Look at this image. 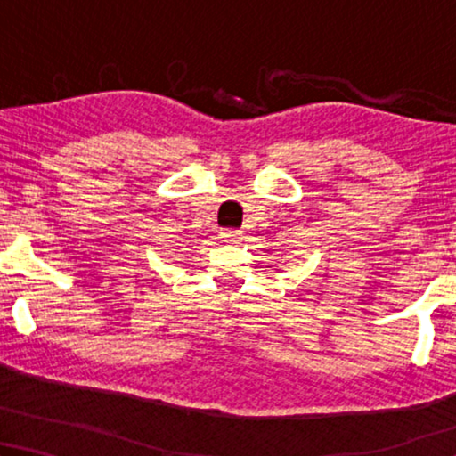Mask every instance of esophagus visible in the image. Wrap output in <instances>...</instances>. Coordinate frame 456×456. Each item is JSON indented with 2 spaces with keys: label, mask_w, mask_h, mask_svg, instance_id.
Segmentation results:
<instances>
[{
  "label": "esophagus",
  "mask_w": 456,
  "mask_h": 456,
  "mask_svg": "<svg viewBox=\"0 0 456 456\" xmlns=\"http://www.w3.org/2000/svg\"><path fill=\"white\" fill-rule=\"evenodd\" d=\"M220 239L222 240H236V239H240V230H222Z\"/></svg>",
  "instance_id": "1"
}]
</instances>
